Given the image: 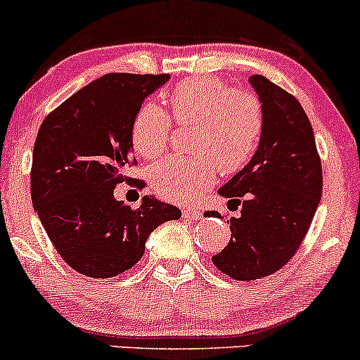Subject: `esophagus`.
I'll return each mask as SVG.
<instances>
[{
	"label": "esophagus",
	"instance_id": "34e87169",
	"mask_svg": "<svg viewBox=\"0 0 360 360\" xmlns=\"http://www.w3.org/2000/svg\"><path fill=\"white\" fill-rule=\"evenodd\" d=\"M183 215L188 217V219H193V220H198L203 217V213H201V210H198V208H191V207H186L183 210Z\"/></svg>",
	"mask_w": 360,
	"mask_h": 360
}]
</instances>
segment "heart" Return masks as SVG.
Here are the masks:
<instances>
[{"instance_id": "obj_1", "label": "heart", "mask_w": 360, "mask_h": 360, "mask_svg": "<svg viewBox=\"0 0 360 360\" xmlns=\"http://www.w3.org/2000/svg\"><path fill=\"white\" fill-rule=\"evenodd\" d=\"M169 114L177 124L193 122L189 147L195 153L157 162L150 184L164 198L188 201L207 191L222 174L240 171L255 155L263 135V105L255 94L231 89L213 77L179 82L167 96ZM171 120L157 104L138 109L131 143L138 155L153 159L167 148Z\"/></svg>"}]
</instances>
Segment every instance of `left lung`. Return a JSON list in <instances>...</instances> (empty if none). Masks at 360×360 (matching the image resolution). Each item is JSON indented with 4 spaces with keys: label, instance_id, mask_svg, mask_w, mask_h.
<instances>
[{
    "label": "left lung",
    "instance_id": "1",
    "mask_svg": "<svg viewBox=\"0 0 360 360\" xmlns=\"http://www.w3.org/2000/svg\"><path fill=\"white\" fill-rule=\"evenodd\" d=\"M250 84L263 105V135L246 167L219 189L240 215L227 220L231 240L212 256L220 271L240 282L275 274L289 262L323 191L321 160L302 105L262 75L250 77Z\"/></svg>",
    "mask_w": 360,
    "mask_h": 360
}]
</instances>
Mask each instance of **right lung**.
Instances as JSON below:
<instances>
[{"label":"right lung","instance_id":"right-lung-1","mask_svg":"<svg viewBox=\"0 0 360 360\" xmlns=\"http://www.w3.org/2000/svg\"><path fill=\"white\" fill-rule=\"evenodd\" d=\"M171 75L108 73L42 121L30 171L32 207L61 258L78 274L110 278L141 259L148 236L181 210L143 196L114 198L133 160L131 128L143 101Z\"/></svg>","mask_w":360,"mask_h":360}]
</instances>
